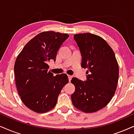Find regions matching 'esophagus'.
Returning <instances> with one entry per match:
<instances>
[{"label": "esophagus", "mask_w": 134, "mask_h": 134, "mask_svg": "<svg viewBox=\"0 0 134 134\" xmlns=\"http://www.w3.org/2000/svg\"><path fill=\"white\" fill-rule=\"evenodd\" d=\"M68 77H69V82H70V80H72V75H68Z\"/></svg>", "instance_id": "34e87169"}]
</instances>
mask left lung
<instances>
[{
	"mask_svg": "<svg viewBox=\"0 0 134 134\" xmlns=\"http://www.w3.org/2000/svg\"><path fill=\"white\" fill-rule=\"evenodd\" d=\"M82 54L83 68L88 69L87 80L72 78L75 90L72 104L84 113L104 108L115 94L119 79V65L112 48L101 37L91 33L74 35Z\"/></svg>",
	"mask_w": 134,
	"mask_h": 134,
	"instance_id": "left-lung-1",
	"label": "left lung"
}]
</instances>
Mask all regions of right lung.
<instances>
[{
	"label": "right lung",
	"mask_w": 134,
	"mask_h": 134,
	"mask_svg": "<svg viewBox=\"0 0 134 134\" xmlns=\"http://www.w3.org/2000/svg\"><path fill=\"white\" fill-rule=\"evenodd\" d=\"M69 35L54 31L40 33L25 46L14 65L15 83L24 104L44 113L56 105L62 88L69 82L67 74L54 76L47 71L48 62L55 61L57 51Z\"/></svg>",
	"instance_id": "add662e5"
}]
</instances>
